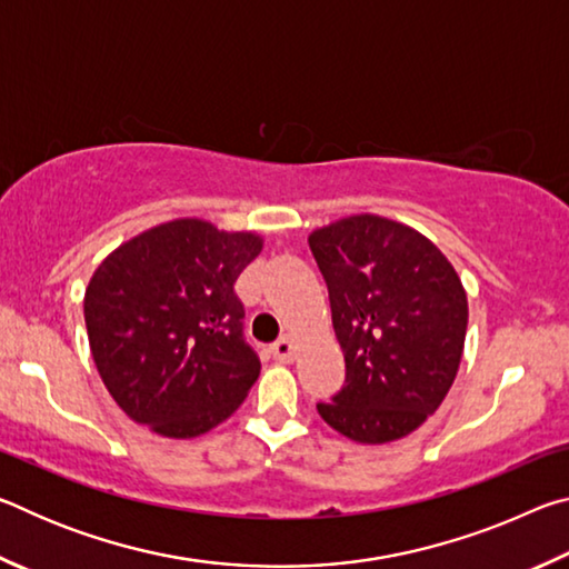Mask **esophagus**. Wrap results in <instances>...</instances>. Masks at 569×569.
I'll list each match as a JSON object with an SVG mask.
<instances>
[{"label":"esophagus","mask_w":569,"mask_h":569,"mask_svg":"<svg viewBox=\"0 0 569 569\" xmlns=\"http://www.w3.org/2000/svg\"><path fill=\"white\" fill-rule=\"evenodd\" d=\"M271 353H273L276 361L291 363V361L296 359V343H293L291 336H283L281 341H276V343L271 346Z\"/></svg>","instance_id":"1"}]
</instances>
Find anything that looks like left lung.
<instances>
[{"instance_id": "left-lung-1", "label": "left lung", "mask_w": 569, "mask_h": 569, "mask_svg": "<svg viewBox=\"0 0 569 569\" xmlns=\"http://www.w3.org/2000/svg\"><path fill=\"white\" fill-rule=\"evenodd\" d=\"M308 246L346 361L343 389L316 409L359 445L411 435L441 407L465 353L459 273L419 230L373 213L316 228Z\"/></svg>"}]
</instances>
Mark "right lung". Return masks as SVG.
<instances>
[{"instance_id":"add662e5","label":"right lung","mask_w":569,"mask_h":569,"mask_svg":"<svg viewBox=\"0 0 569 569\" xmlns=\"http://www.w3.org/2000/svg\"><path fill=\"white\" fill-rule=\"evenodd\" d=\"M261 250L253 230L176 218L124 240L94 268L84 291L90 351L132 421L192 439L243 403L261 361L243 341L233 286Z\"/></svg>"}]
</instances>
